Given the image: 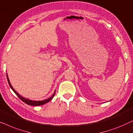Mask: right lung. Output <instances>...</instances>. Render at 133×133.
I'll return each instance as SVG.
<instances>
[{"mask_svg": "<svg viewBox=\"0 0 133 133\" xmlns=\"http://www.w3.org/2000/svg\"><path fill=\"white\" fill-rule=\"evenodd\" d=\"M6 76H7V80H8V82L9 83V85H10L11 89L12 90V91H14V92L16 93V94L17 95V96L20 99H21L22 101L25 102V103L27 104L28 105H31V106H38V105H43L44 104L47 103V102L50 101L52 99V98H54V95L55 94V91H54V94L52 95V96H50V98H49L47 99H44V100H43V101H33V100H31V99H26L25 98H24V97L22 96L21 95L18 94V93L17 92V91L15 90L14 88L12 87V86L11 85V83H10V79H9V78H8V74H6Z\"/></svg>", "mask_w": 133, "mask_h": 133, "instance_id": "1", "label": "right lung"}]
</instances>
